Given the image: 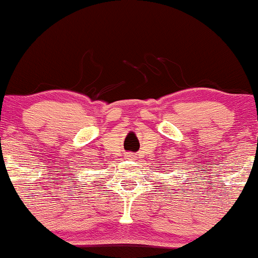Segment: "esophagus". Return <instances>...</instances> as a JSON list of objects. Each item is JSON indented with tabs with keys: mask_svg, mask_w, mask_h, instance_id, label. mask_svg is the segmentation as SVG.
<instances>
[{
	"mask_svg": "<svg viewBox=\"0 0 258 258\" xmlns=\"http://www.w3.org/2000/svg\"><path fill=\"white\" fill-rule=\"evenodd\" d=\"M125 158L126 159H135V158H137V155L133 154V153H126Z\"/></svg>",
	"mask_w": 258,
	"mask_h": 258,
	"instance_id": "obj_1",
	"label": "esophagus"
}]
</instances>
